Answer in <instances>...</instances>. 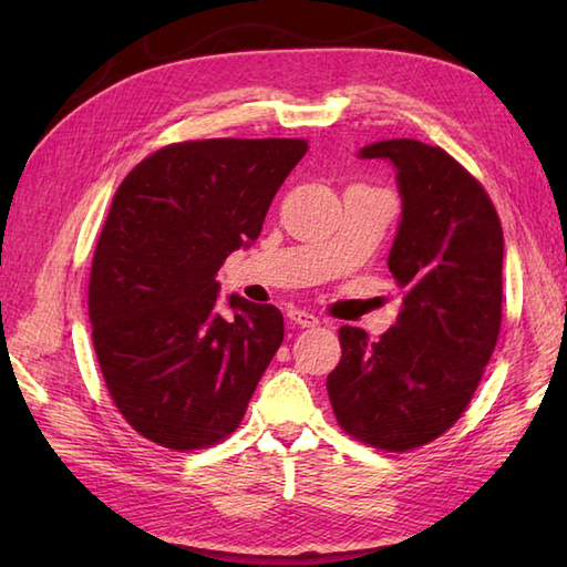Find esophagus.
Listing matches in <instances>:
<instances>
[{
  "label": "esophagus",
  "mask_w": 567,
  "mask_h": 567,
  "mask_svg": "<svg viewBox=\"0 0 567 567\" xmlns=\"http://www.w3.org/2000/svg\"><path fill=\"white\" fill-rule=\"evenodd\" d=\"M287 317H290V321L297 323V327H302V329L317 327V323H319V319L307 309H290V311H287Z\"/></svg>",
  "instance_id": "obj_1"
}]
</instances>
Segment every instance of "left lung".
<instances>
[{
    "label": "left lung",
    "mask_w": 567,
    "mask_h": 567,
    "mask_svg": "<svg viewBox=\"0 0 567 567\" xmlns=\"http://www.w3.org/2000/svg\"><path fill=\"white\" fill-rule=\"evenodd\" d=\"M358 155L396 171L402 221L388 268L404 302L375 343L341 327L327 390L346 433L404 453L439 439L473 400L499 336L504 236L483 185L443 148L392 138Z\"/></svg>",
    "instance_id": "left-lung-1"
}]
</instances>
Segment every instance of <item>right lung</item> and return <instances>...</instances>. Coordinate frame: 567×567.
Returning a JSON list of instances; mask_svg holds the SVG:
<instances>
[{
	"label": "right lung",
	"instance_id": "right-lung-1",
	"mask_svg": "<svg viewBox=\"0 0 567 567\" xmlns=\"http://www.w3.org/2000/svg\"><path fill=\"white\" fill-rule=\"evenodd\" d=\"M302 138H209L148 155L118 185L90 272L92 341L112 400L141 436L197 451L236 431L285 339L280 309L216 272L260 236Z\"/></svg>",
	"mask_w": 567,
	"mask_h": 567
}]
</instances>
